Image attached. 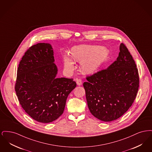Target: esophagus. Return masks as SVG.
<instances>
[{"label": "esophagus", "mask_w": 152, "mask_h": 152, "mask_svg": "<svg viewBox=\"0 0 152 152\" xmlns=\"http://www.w3.org/2000/svg\"><path fill=\"white\" fill-rule=\"evenodd\" d=\"M76 83L77 86H81L82 84V81L81 80L79 79H76Z\"/></svg>", "instance_id": "obj_1"}]
</instances>
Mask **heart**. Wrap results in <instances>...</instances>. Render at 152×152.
Segmentation results:
<instances>
[{
	"mask_svg": "<svg viewBox=\"0 0 152 152\" xmlns=\"http://www.w3.org/2000/svg\"><path fill=\"white\" fill-rule=\"evenodd\" d=\"M71 55L75 61L81 62L80 68L83 72L91 73L95 72L104 63L108 55V51L99 46L83 45L74 47ZM63 64L68 72L75 69L72 58L67 55L63 56Z\"/></svg>",
	"mask_w": 152,
	"mask_h": 152,
	"instance_id": "1",
	"label": "heart"
}]
</instances>
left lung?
<instances>
[{
  "mask_svg": "<svg viewBox=\"0 0 152 152\" xmlns=\"http://www.w3.org/2000/svg\"><path fill=\"white\" fill-rule=\"evenodd\" d=\"M86 79L83 87L89 109L105 122L115 120L126 112L136 99L140 83L135 61L124 43L115 62Z\"/></svg>",
  "mask_w": 152,
  "mask_h": 152,
  "instance_id": "obj_1",
  "label": "left lung"
}]
</instances>
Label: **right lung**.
Here are the masks:
<instances>
[{"label":"right lung","mask_w":152,"mask_h":152,"mask_svg":"<svg viewBox=\"0 0 152 152\" xmlns=\"http://www.w3.org/2000/svg\"><path fill=\"white\" fill-rule=\"evenodd\" d=\"M51 44L32 45L22 57L17 71L15 89L25 112L38 122H52L61 116L66 100L76 83L73 79L56 78Z\"/></svg>","instance_id":"1"}]
</instances>
